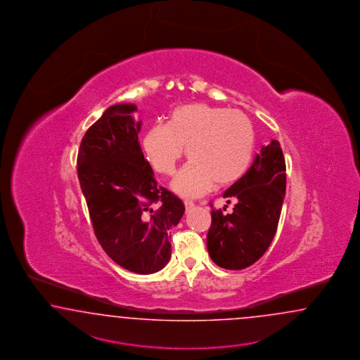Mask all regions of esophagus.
Masks as SVG:
<instances>
[{
	"label": "esophagus",
	"mask_w": 360,
	"mask_h": 360,
	"mask_svg": "<svg viewBox=\"0 0 360 360\" xmlns=\"http://www.w3.org/2000/svg\"><path fill=\"white\" fill-rule=\"evenodd\" d=\"M184 203H185L186 211H190L191 208H194V202H191V200H185Z\"/></svg>",
	"instance_id": "1"
}]
</instances>
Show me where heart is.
<instances>
[{
  "instance_id": "heart-1",
  "label": "heart",
  "mask_w": 360,
  "mask_h": 360,
  "mask_svg": "<svg viewBox=\"0 0 360 360\" xmlns=\"http://www.w3.org/2000/svg\"><path fill=\"white\" fill-rule=\"evenodd\" d=\"M146 160L157 173L173 175L187 149L191 160L173 182L178 194L196 198L232 185L249 167L254 148L252 122L238 110L191 103L175 107L167 126L155 124L143 140Z\"/></svg>"
}]
</instances>
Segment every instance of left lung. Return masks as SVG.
I'll return each instance as SVG.
<instances>
[{
	"label": "left lung",
	"mask_w": 360,
	"mask_h": 360,
	"mask_svg": "<svg viewBox=\"0 0 360 360\" xmlns=\"http://www.w3.org/2000/svg\"><path fill=\"white\" fill-rule=\"evenodd\" d=\"M284 195L285 161L279 141L272 140L254 157L249 170L224 193L228 203L236 200L233 212L212 210L207 234L211 259L226 270H243L257 262L276 233Z\"/></svg>",
	"instance_id": "1"
}]
</instances>
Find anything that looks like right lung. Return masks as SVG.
<instances>
[{
    "mask_svg": "<svg viewBox=\"0 0 360 360\" xmlns=\"http://www.w3.org/2000/svg\"><path fill=\"white\" fill-rule=\"evenodd\" d=\"M136 111L131 103L107 108L81 140L77 174L98 243L119 266L146 275L169 262L170 232L185 205L157 186L139 143Z\"/></svg>",
    "mask_w": 360,
    "mask_h": 360,
    "instance_id": "1",
    "label": "right lung"
}]
</instances>
